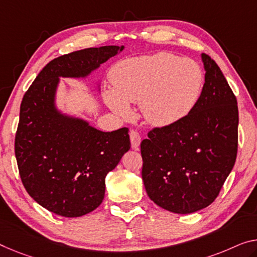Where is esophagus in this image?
Masks as SVG:
<instances>
[{
    "instance_id": "1",
    "label": "esophagus",
    "mask_w": 257,
    "mask_h": 257,
    "mask_svg": "<svg viewBox=\"0 0 257 257\" xmlns=\"http://www.w3.org/2000/svg\"><path fill=\"white\" fill-rule=\"evenodd\" d=\"M130 140H131V145H132V148L137 149L139 147L140 142H141V136L140 133L136 131V130H131L130 131Z\"/></svg>"
}]
</instances>
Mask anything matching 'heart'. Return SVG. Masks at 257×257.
<instances>
[{
	"label": "heart",
	"mask_w": 257,
	"mask_h": 257,
	"mask_svg": "<svg viewBox=\"0 0 257 257\" xmlns=\"http://www.w3.org/2000/svg\"><path fill=\"white\" fill-rule=\"evenodd\" d=\"M113 89L104 100L121 116L131 112L128 103H139L148 123L175 124L194 108L203 86V71L191 58L160 53L124 60L110 71Z\"/></svg>",
	"instance_id": "heart-1"
}]
</instances>
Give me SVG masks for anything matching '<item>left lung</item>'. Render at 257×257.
Segmentation results:
<instances>
[{
    "mask_svg": "<svg viewBox=\"0 0 257 257\" xmlns=\"http://www.w3.org/2000/svg\"><path fill=\"white\" fill-rule=\"evenodd\" d=\"M204 85L194 108L142 140V180L157 206L191 214L218 196L238 153L236 97L216 62L202 54Z\"/></svg>",
    "mask_w": 257,
    "mask_h": 257,
    "instance_id": "1",
    "label": "left lung"
}]
</instances>
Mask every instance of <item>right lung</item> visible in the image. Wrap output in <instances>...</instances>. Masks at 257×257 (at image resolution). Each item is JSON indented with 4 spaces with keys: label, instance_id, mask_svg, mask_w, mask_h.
<instances>
[{
    "label": "right lung",
    "instance_id": "1",
    "mask_svg": "<svg viewBox=\"0 0 257 257\" xmlns=\"http://www.w3.org/2000/svg\"><path fill=\"white\" fill-rule=\"evenodd\" d=\"M124 47L103 46L50 61L24 94L15 137L22 183L54 214L79 217L102 203L105 176L131 147L128 128L102 132L54 108L58 77H85Z\"/></svg>",
    "mask_w": 257,
    "mask_h": 257
}]
</instances>
